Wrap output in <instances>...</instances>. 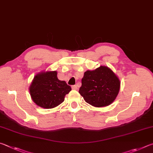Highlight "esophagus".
<instances>
[{
	"mask_svg": "<svg viewBox=\"0 0 153 153\" xmlns=\"http://www.w3.org/2000/svg\"><path fill=\"white\" fill-rule=\"evenodd\" d=\"M72 89H74V90H77V89H78V86H77L76 85H72Z\"/></svg>",
	"mask_w": 153,
	"mask_h": 153,
	"instance_id": "esophagus-1",
	"label": "esophagus"
}]
</instances>
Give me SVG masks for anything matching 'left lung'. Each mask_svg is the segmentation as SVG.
Listing matches in <instances>:
<instances>
[{
  "label": "left lung",
  "mask_w": 153,
  "mask_h": 153,
  "mask_svg": "<svg viewBox=\"0 0 153 153\" xmlns=\"http://www.w3.org/2000/svg\"><path fill=\"white\" fill-rule=\"evenodd\" d=\"M119 79L108 67L101 66L94 71H87L82 79L79 93L85 101L93 106H108L118 94Z\"/></svg>",
  "instance_id": "left-lung-1"
}]
</instances>
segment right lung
Returning a JSON list of instances; mask_svg holds the SVG:
<instances>
[{
  "instance_id": "1",
  "label": "right lung",
  "mask_w": 153,
  "mask_h": 153,
  "mask_svg": "<svg viewBox=\"0 0 153 153\" xmlns=\"http://www.w3.org/2000/svg\"><path fill=\"white\" fill-rule=\"evenodd\" d=\"M71 87L60 81L56 71L42 72L34 77L29 88L32 100L37 105L45 109L58 106L64 100Z\"/></svg>"
}]
</instances>
